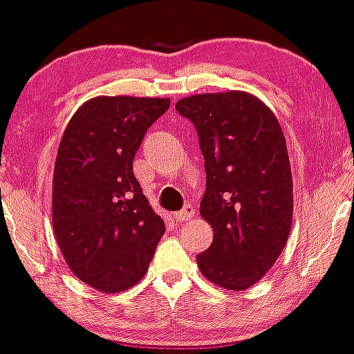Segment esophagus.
Instances as JSON below:
<instances>
[{
    "instance_id": "1",
    "label": "esophagus",
    "mask_w": 354,
    "mask_h": 354,
    "mask_svg": "<svg viewBox=\"0 0 354 354\" xmlns=\"http://www.w3.org/2000/svg\"><path fill=\"white\" fill-rule=\"evenodd\" d=\"M193 216H194L193 206L186 205L185 208H183L181 211H178V213L174 214V219H176L178 223H185V221H188V219H191Z\"/></svg>"
}]
</instances>
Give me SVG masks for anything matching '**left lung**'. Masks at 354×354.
<instances>
[{
    "label": "left lung",
    "instance_id": "left-lung-1",
    "mask_svg": "<svg viewBox=\"0 0 354 354\" xmlns=\"http://www.w3.org/2000/svg\"><path fill=\"white\" fill-rule=\"evenodd\" d=\"M176 111L194 124L205 156L200 213L214 236L198 266L211 283L243 291L274 265L290 236L293 178L283 129L245 91L189 96Z\"/></svg>",
    "mask_w": 354,
    "mask_h": 354
}]
</instances>
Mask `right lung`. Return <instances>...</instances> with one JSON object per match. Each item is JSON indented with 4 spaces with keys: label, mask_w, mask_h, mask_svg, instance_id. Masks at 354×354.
Instances as JSON below:
<instances>
[{
    "label": "right lung",
    "mask_w": 354,
    "mask_h": 354,
    "mask_svg": "<svg viewBox=\"0 0 354 354\" xmlns=\"http://www.w3.org/2000/svg\"><path fill=\"white\" fill-rule=\"evenodd\" d=\"M169 108L166 98L98 96L64 129L53 176V228L81 281L120 293L143 278L165 221L133 173L148 128Z\"/></svg>",
    "instance_id": "add662e5"
}]
</instances>
